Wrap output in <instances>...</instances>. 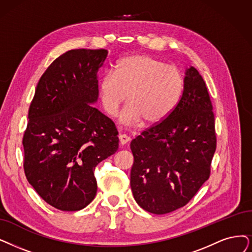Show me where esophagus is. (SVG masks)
Returning <instances> with one entry per match:
<instances>
[{"instance_id":"34e87169","label":"esophagus","mask_w":252,"mask_h":252,"mask_svg":"<svg viewBox=\"0 0 252 252\" xmlns=\"http://www.w3.org/2000/svg\"><path fill=\"white\" fill-rule=\"evenodd\" d=\"M119 139H120V144L121 145H126L127 143H129L130 142V138L128 135H126V134H120L119 135Z\"/></svg>"}]
</instances>
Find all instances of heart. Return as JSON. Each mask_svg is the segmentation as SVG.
Masks as SVG:
<instances>
[{"mask_svg": "<svg viewBox=\"0 0 252 252\" xmlns=\"http://www.w3.org/2000/svg\"><path fill=\"white\" fill-rule=\"evenodd\" d=\"M100 97L107 115L116 117L128 95L129 103L120 116L121 123L135 125L145 120L155 125L166 119L184 91L181 70L152 56L123 58L116 71L106 72L100 82Z\"/></svg>", "mask_w": 252, "mask_h": 252, "instance_id": "heart-1", "label": "heart"}]
</instances>
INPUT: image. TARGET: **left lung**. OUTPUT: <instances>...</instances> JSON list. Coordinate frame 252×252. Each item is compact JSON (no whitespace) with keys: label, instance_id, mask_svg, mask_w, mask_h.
<instances>
[{"label":"left lung","instance_id":"1","mask_svg":"<svg viewBox=\"0 0 252 252\" xmlns=\"http://www.w3.org/2000/svg\"><path fill=\"white\" fill-rule=\"evenodd\" d=\"M212 109L205 80L191 66L173 113L132 139L130 186L144 210L161 215L182 208L209 179L216 150Z\"/></svg>","mask_w":252,"mask_h":252}]
</instances>
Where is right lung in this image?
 <instances>
[{
  "label": "right lung",
  "mask_w": 252,
  "mask_h": 252,
  "mask_svg": "<svg viewBox=\"0 0 252 252\" xmlns=\"http://www.w3.org/2000/svg\"><path fill=\"white\" fill-rule=\"evenodd\" d=\"M106 49H71L40 77L24 134V169L45 202L61 211L87 207L97 192L96 165L117 152L118 130L93 103Z\"/></svg>",
  "instance_id": "right-lung-1"
}]
</instances>
